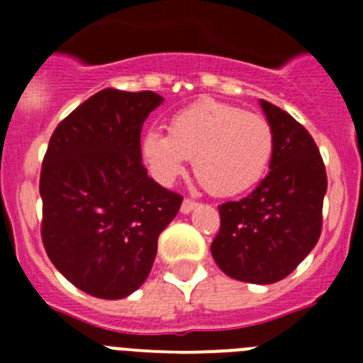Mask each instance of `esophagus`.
Segmentation results:
<instances>
[{
	"instance_id": "34e87169",
	"label": "esophagus",
	"mask_w": 363,
	"mask_h": 363,
	"mask_svg": "<svg viewBox=\"0 0 363 363\" xmlns=\"http://www.w3.org/2000/svg\"><path fill=\"white\" fill-rule=\"evenodd\" d=\"M198 203L196 201H192V200H184V203H182V213L184 214H189L192 213V211L196 209Z\"/></svg>"
}]
</instances>
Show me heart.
Instances as JSON below:
<instances>
[{
	"mask_svg": "<svg viewBox=\"0 0 363 363\" xmlns=\"http://www.w3.org/2000/svg\"><path fill=\"white\" fill-rule=\"evenodd\" d=\"M272 152L274 133L264 116L211 99L174 114L169 134L149 129L142 138V156L160 184L171 185L192 160L194 174L214 196L249 191Z\"/></svg>",
	"mask_w": 363,
	"mask_h": 363,
	"instance_id": "obj_1",
	"label": "heart"
}]
</instances>
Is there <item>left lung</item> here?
<instances>
[{
	"label": "left lung",
	"instance_id": "8db88e82",
	"mask_svg": "<svg viewBox=\"0 0 363 363\" xmlns=\"http://www.w3.org/2000/svg\"><path fill=\"white\" fill-rule=\"evenodd\" d=\"M259 107L274 133L269 172L249 196L218 207L211 255L227 277L267 285L291 274L318 242L327 174L311 134L277 105L259 99Z\"/></svg>",
	"mask_w": 363,
	"mask_h": 363
}]
</instances>
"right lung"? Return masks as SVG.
<instances>
[{
  "label": "right lung",
  "mask_w": 363,
  "mask_h": 363,
  "mask_svg": "<svg viewBox=\"0 0 363 363\" xmlns=\"http://www.w3.org/2000/svg\"><path fill=\"white\" fill-rule=\"evenodd\" d=\"M162 104L156 92L104 89L50 138L40 178L45 251L91 296L120 300L142 287L184 201L142 163L143 121Z\"/></svg>",
  "instance_id": "1"
}]
</instances>
